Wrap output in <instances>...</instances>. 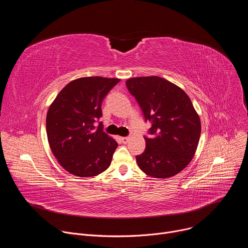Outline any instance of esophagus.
<instances>
[{
	"instance_id": "1",
	"label": "esophagus",
	"mask_w": 248,
	"mask_h": 248,
	"mask_svg": "<svg viewBox=\"0 0 248 248\" xmlns=\"http://www.w3.org/2000/svg\"><path fill=\"white\" fill-rule=\"evenodd\" d=\"M121 140L123 141V143H127L129 141V137H121Z\"/></svg>"
}]
</instances>
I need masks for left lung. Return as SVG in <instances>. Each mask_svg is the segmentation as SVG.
I'll return each mask as SVG.
<instances>
[{
    "label": "left lung",
    "instance_id": "obj_1",
    "mask_svg": "<svg viewBox=\"0 0 248 248\" xmlns=\"http://www.w3.org/2000/svg\"><path fill=\"white\" fill-rule=\"evenodd\" d=\"M128 91L152 126L144 137L146 148L136 156L140 170L157 179L182 171L192 160L200 138L201 123L187 94L159 77L129 78Z\"/></svg>",
    "mask_w": 248,
    "mask_h": 248
}]
</instances>
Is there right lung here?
<instances>
[{
	"label": "right lung",
	"mask_w": 248,
	"mask_h": 248,
	"mask_svg": "<svg viewBox=\"0 0 248 248\" xmlns=\"http://www.w3.org/2000/svg\"><path fill=\"white\" fill-rule=\"evenodd\" d=\"M119 78H81L70 81L49 107L46 130L50 148L60 165L77 176L88 178L107 170L118 147L100 123L101 105Z\"/></svg>",
	"instance_id": "obj_1"
}]
</instances>
